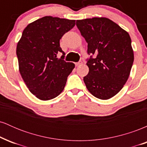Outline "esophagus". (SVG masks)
I'll return each mask as SVG.
<instances>
[{
	"label": "esophagus",
	"mask_w": 147,
	"mask_h": 147,
	"mask_svg": "<svg viewBox=\"0 0 147 147\" xmlns=\"http://www.w3.org/2000/svg\"><path fill=\"white\" fill-rule=\"evenodd\" d=\"M82 63H83V62H82V61H79V62H77V63H75V65H76V66H78V65H82Z\"/></svg>",
	"instance_id": "esophagus-1"
}]
</instances>
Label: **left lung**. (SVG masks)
<instances>
[{
	"mask_svg": "<svg viewBox=\"0 0 147 147\" xmlns=\"http://www.w3.org/2000/svg\"><path fill=\"white\" fill-rule=\"evenodd\" d=\"M76 25L91 55L87 59L89 72L84 77V83L95 97L110 99L122 90L129 77L134 61L131 37L107 18L77 20Z\"/></svg>",
	"mask_w": 147,
	"mask_h": 147,
	"instance_id": "obj_1",
	"label": "left lung"
}]
</instances>
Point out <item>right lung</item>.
<instances>
[{
    "instance_id": "right-lung-1",
    "label": "right lung",
    "mask_w": 147,
    "mask_h": 147,
    "mask_svg": "<svg viewBox=\"0 0 147 147\" xmlns=\"http://www.w3.org/2000/svg\"><path fill=\"white\" fill-rule=\"evenodd\" d=\"M75 25V20L44 16L30 23L17 43L21 75L33 95L46 101L63 91L75 64L63 60L59 41ZM61 52L63 55L57 58Z\"/></svg>"
}]
</instances>
